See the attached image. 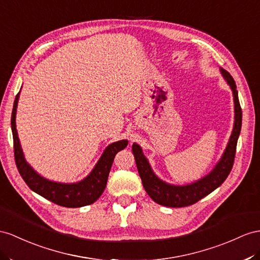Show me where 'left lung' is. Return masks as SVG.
<instances>
[{
	"label": "left lung",
	"mask_w": 260,
	"mask_h": 260,
	"mask_svg": "<svg viewBox=\"0 0 260 260\" xmlns=\"http://www.w3.org/2000/svg\"><path fill=\"white\" fill-rule=\"evenodd\" d=\"M225 81L230 84L233 91V98H234V112L235 121L234 127H233L232 135L228 146L219 159V161L209 175L201 178L200 180L185 185H175L169 184L159 179L155 172L152 171L150 165L143 154L142 147L137 144H133V154L135 157L137 170L139 177L142 179L144 188L148 196L158 204L169 208H182L197 203L199 200L210 194L216 188L221 185L225 179L228 178L234 164L237 139L242 128V109L238 101V92L236 90V84L234 79L230 73L219 69Z\"/></svg>",
	"instance_id": "left-lung-1"
}]
</instances>
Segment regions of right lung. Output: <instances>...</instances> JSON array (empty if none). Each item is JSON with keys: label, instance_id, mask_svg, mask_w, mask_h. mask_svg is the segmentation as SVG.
<instances>
[{"label": "right lung", "instance_id": "1", "mask_svg": "<svg viewBox=\"0 0 260 260\" xmlns=\"http://www.w3.org/2000/svg\"><path fill=\"white\" fill-rule=\"evenodd\" d=\"M19 98V92L15 98L14 105L12 111V133L13 142H14V157L16 167L23 180L28 185L30 190L37 194L44 197L49 201L64 208H81L94 203L101 197L106 187L110 170L113 160L118 151L124 149L128 142L126 139L110 144L105 148L101 158L94 166V168L86 176L83 180L76 183H61L50 181L48 179L42 177L32 169L29 164L25 160L23 150L19 144V139L16 131V109Z\"/></svg>", "mask_w": 260, "mask_h": 260}]
</instances>
